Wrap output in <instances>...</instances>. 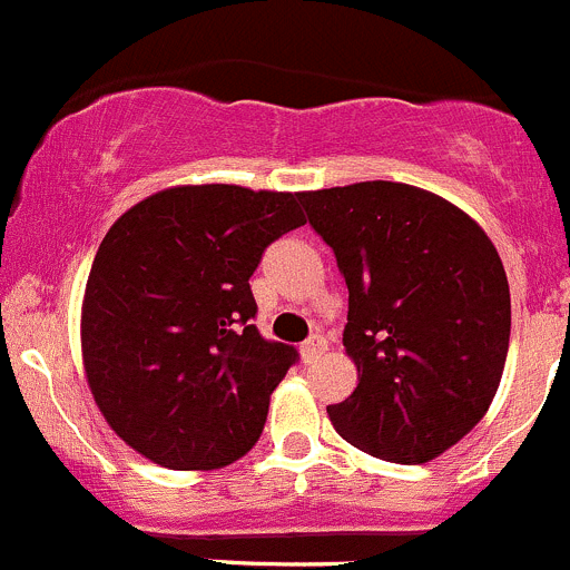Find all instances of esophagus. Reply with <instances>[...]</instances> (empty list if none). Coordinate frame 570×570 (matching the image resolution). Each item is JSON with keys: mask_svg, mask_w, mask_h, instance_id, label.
<instances>
[{"mask_svg": "<svg viewBox=\"0 0 570 570\" xmlns=\"http://www.w3.org/2000/svg\"><path fill=\"white\" fill-rule=\"evenodd\" d=\"M327 350V338H324V335H311V338L305 341V344H302V357H305L307 363L311 361H316L318 355H322V352Z\"/></svg>", "mask_w": 570, "mask_h": 570, "instance_id": "1", "label": "esophagus"}]
</instances>
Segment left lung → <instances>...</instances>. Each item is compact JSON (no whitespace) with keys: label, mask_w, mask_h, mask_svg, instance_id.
Segmentation results:
<instances>
[{"label":"left lung","mask_w":570,"mask_h":570,"mask_svg":"<svg viewBox=\"0 0 570 570\" xmlns=\"http://www.w3.org/2000/svg\"><path fill=\"white\" fill-rule=\"evenodd\" d=\"M350 291L357 386L330 405L357 451L400 464L444 453L487 414L512 327L490 237L439 195L397 181L299 193Z\"/></svg>","instance_id":"8db88e82"}]
</instances>
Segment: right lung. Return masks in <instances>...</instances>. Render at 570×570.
<instances>
[{"instance_id":"right-lung-1","label":"right lung","mask_w":570,"mask_h":570,"mask_svg":"<svg viewBox=\"0 0 570 570\" xmlns=\"http://www.w3.org/2000/svg\"><path fill=\"white\" fill-rule=\"evenodd\" d=\"M305 224L294 193L195 184L139 200L108 229L80 344L97 409L134 451L170 470L252 451L299 352L259 335L248 279L271 243Z\"/></svg>"}]
</instances>
